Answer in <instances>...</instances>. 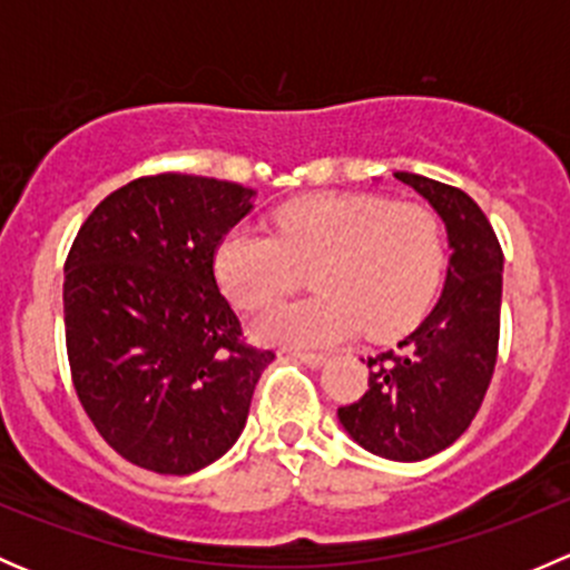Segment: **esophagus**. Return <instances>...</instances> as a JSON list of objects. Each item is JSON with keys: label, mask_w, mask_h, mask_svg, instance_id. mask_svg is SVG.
Here are the masks:
<instances>
[{"label": "esophagus", "mask_w": 570, "mask_h": 570, "mask_svg": "<svg viewBox=\"0 0 570 570\" xmlns=\"http://www.w3.org/2000/svg\"><path fill=\"white\" fill-rule=\"evenodd\" d=\"M289 355L292 358L303 361V364H308V366H320L327 361L325 353H308V350H289Z\"/></svg>", "instance_id": "obj_1"}]
</instances>
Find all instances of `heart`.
Returning <instances> with one entry per match:
<instances>
[{
	"label": "heart",
	"mask_w": 570,
	"mask_h": 570,
	"mask_svg": "<svg viewBox=\"0 0 570 570\" xmlns=\"http://www.w3.org/2000/svg\"><path fill=\"white\" fill-rule=\"evenodd\" d=\"M314 269L320 295L273 303L253 317L264 342L317 347L361 325L386 338L428 308L444 269V228L424 204L381 195H312L275 215L273 234L232 228L215 250V273L237 306L286 295Z\"/></svg>",
	"instance_id": "1"
}]
</instances>
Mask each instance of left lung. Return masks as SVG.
I'll use <instances>...</instances> for the list:
<instances>
[{
	"instance_id": "obj_1",
	"label": "left lung",
	"mask_w": 570,
	"mask_h": 570,
	"mask_svg": "<svg viewBox=\"0 0 570 570\" xmlns=\"http://www.w3.org/2000/svg\"><path fill=\"white\" fill-rule=\"evenodd\" d=\"M441 215L450 267L433 312L394 350L366 358L370 389L338 407V422L372 455L424 461L469 430L497 370L502 248L463 189L419 174H394Z\"/></svg>"
}]
</instances>
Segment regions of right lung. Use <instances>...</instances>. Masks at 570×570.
Listing matches in <instances>:
<instances>
[{"label": "right lung", "mask_w": 570, "mask_h": 570, "mask_svg": "<svg viewBox=\"0 0 570 570\" xmlns=\"http://www.w3.org/2000/svg\"><path fill=\"white\" fill-rule=\"evenodd\" d=\"M253 189L206 176H142L109 193L66 258V350L101 439L140 469L193 474L239 439L275 358L245 342L215 278L220 239Z\"/></svg>", "instance_id": "1"}]
</instances>
